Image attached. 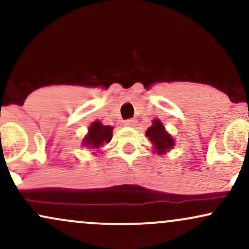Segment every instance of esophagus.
Wrapping results in <instances>:
<instances>
[{
	"label": "esophagus",
	"mask_w": 249,
	"mask_h": 249,
	"mask_svg": "<svg viewBox=\"0 0 249 249\" xmlns=\"http://www.w3.org/2000/svg\"><path fill=\"white\" fill-rule=\"evenodd\" d=\"M124 125L125 126H128V127H134L137 125V119H127V121L124 122Z\"/></svg>",
	"instance_id": "esophagus-1"
}]
</instances>
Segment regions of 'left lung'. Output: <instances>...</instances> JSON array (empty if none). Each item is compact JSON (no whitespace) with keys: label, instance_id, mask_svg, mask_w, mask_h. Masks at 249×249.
Wrapping results in <instances>:
<instances>
[{"label":"left lung","instance_id":"left-lung-1","mask_svg":"<svg viewBox=\"0 0 249 249\" xmlns=\"http://www.w3.org/2000/svg\"><path fill=\"white\" fill-rule=\"evenodd\" d=\"M153 124L147 128L146 137L152 142L154 151L158 154H165L174 146V141L170 133L166 132L162 123L154 119Z\"/></svg>","mask_w":249,"mask_h":249}]
</instances>
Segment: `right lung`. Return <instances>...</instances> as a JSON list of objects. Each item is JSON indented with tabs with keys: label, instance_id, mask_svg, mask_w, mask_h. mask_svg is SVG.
Returning a JSON list of instances; mask_svg holds the SVG:
<instances>
[{
	"label": "right lung",
	"instance_id": "right-lung-1",
	"mask_svg": "<svg viewBox=\"0 0 249 249\" xmlns=\"http://www.w3.org/2000/svg\"><path fill=\"white\" fill-rule=\"evenodd\" d=\"M112 126L103 125L101 122L96 121L89 127V132L83 139V146H87L92 150H98L103 145L110 142L112 139Z\"/></svg>",
	"mask_w": 249,
	"mask_h": 249
}]
</instances>
